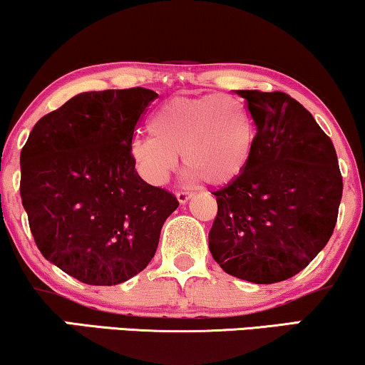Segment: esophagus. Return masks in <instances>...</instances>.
I'll return each instance as SVG.
<instances>
[{
  "label": "esophagus",
  "instance_id": "esophagus-1",
  "mask_svg": "<svg viewBox=\"0 0 365 365\" xmlns=\"http://www.w3.org/2000/svg\"><path fill=\"white\" fill-rule=\"evenodd\" d=\"M192 195H193V193H190V192H178L177 193V200L180 202V204H187V202L192 198Z\"/></svg>",
  "mask_w": 365,
  "mask_h": 365
}]
</instances>
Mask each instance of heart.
<instances>
[{
    "label": "heart",
    "mask_w": 365,
    "mask_h": 365,
    "mask_svg": "<svg viewBox=\"0 0 365 365\" xmlns=\"http://www.w3.org/2000/svg\"><path fill=\"white\" fill-rule=\"evenodd\" d=\"M151 136L136 138L131 155L141 177L165 185L182 155L188 178L214 187L246 173L256 150L255 119L241 101L227 96H177L150 118Z\"/></svg>",
    "instance_id": "b5f03b06"
}]
</instances>
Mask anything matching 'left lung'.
Listing matches in <instances>:
<instances>
[{
	"label": "left lung",
	"mask_w": 365,
	"mask_h": 365,
	"mask_svg": "<svg viewBox=\"0 0 365 365\" xmlns=\"http://www.w3.org/2000/svg\"><path fill=\"white\" fill-rule=\"evenodd\" d=\"M256 124L246 173L214 192L209 249L225 273L256 284L292 278L334 232L342 175L334 143L284 92L237 91Z\"/></svg>",
	"instance_id": "8db88e82"
}]
</instances>
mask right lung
Wrapping results in <instances>:
<instances>
[{
	"instance_id": "1",
	"label": "right lung",
	"mask_w": 365,
	"mask_h": 365,
	"mask_svg": "<svg viewBox=\"0 0 365 365\" xmlns=\"http://www.w3.org/2000/svg\"><path fill=\"white\" fill-rule=\"evenodd\" d=\"M158 94L143 87L82 92L43 116L20 155L21 204L40 252L86 284L145 269L178 207L135 170L136 124Z\"/></svg>"
}]
</instances>
